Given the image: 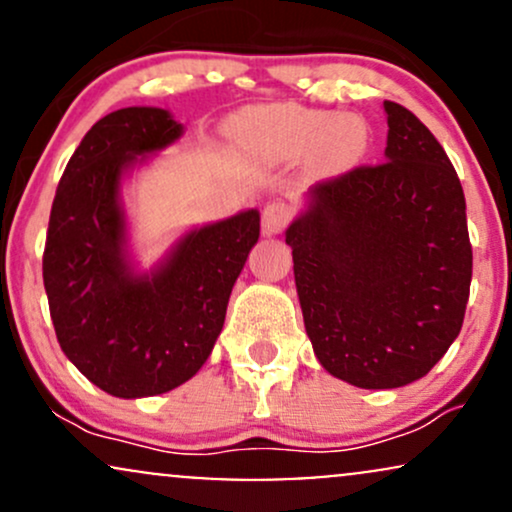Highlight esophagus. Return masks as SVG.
<instances>
[{"instance_id": "1", "label": "esophagus", "mask_w": 512, "mask_h": 512, "mask_svg": "<svg viewBox=\"0 0 512 512\" xmlns=\"http://www.w3.org/2000/svg\"><path fill=\"white\" fill-rule=\"evenodd\" d=\"M291 221V207L281 199H274L269 202L262 211V233L264 236H279Z\"/></svg>"}]
</instances>
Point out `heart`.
<instances>
[{
    "label": "heart",
    "mask_w": 512,
    "mask_h": 512,
    "mask_svg": "<svg viewBox=\"0 0 512 512\" xmlns=\"http://www.w3.org/2000/svg\"><path fill=\"white\" fill-rule=\"evenodd\" d=\"M238 137L255 154L291 161L308 154L320 173H346L366 156L368 125L358 115H334L303 105H269L240 120Z\"/></svg>",
    "instance_id": "heart-1"
}]
</instances>
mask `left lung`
I'll return each instance as SVG.
<instances>
[{
    "mask_svg": "<svg viewBox=\"0 0 512 512\" xmlns=\"http://www.w3.org/2000/svg\"><path fill=\"white\" fill-rule=\"evenodd\" d=\"M383 108L385 163L317 182L286 228L317 361L363 390L424 378L460 334L472 284L467 207L448 154L407 108Z\"/></svg>",
    "mask_w": 512,
    "mask_h": 512,
    "instance_id": "obj_1",
    "label": "left lung"
}]
</instances>
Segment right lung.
I'll return each instance as SVG.
<instances>
[{
  "instance_id": "obj_1",
  "label": "right lung",
  "mask_w": 512,
  "mask_h": 512,
  "mask_svg": "<svg viewBox=\"0 0 512 512\" xmlns=\"http://www.w3.org/2000/svg\"><path fill=\"white\" fill-rule=\"evenodd\" d=\"M182 132L163 108L105 115L69 158L52 202L43 281L57 342L113 397L163 395L204 366L260 238V211H240L192 228L154 267L139 269L122 185Z\"/></svg>"
}]
</instances>
